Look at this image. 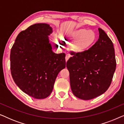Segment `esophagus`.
<instances>
[{
	"label": "esophagus",
	"mask_w": 124,
	"mask_h": 124,
	"mask_svg": "<svg viewBox=\"0 0 124 124\" xmlns=\"http://www.w3.org/2000/svg\"><path fill=\"white\" fill-rule=\"evenodd\" d=\"M69 57H70V56H69V55H66L65 56V60L66 62H67L68 60L69 59Z\"/></svg>",
	"instance_id": "obj_1"
}]
</instances>
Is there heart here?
<instances>
[{
	"mask_svg": "<svg viewBox=\"0 0 124 124\" xmlns=\"http://www.w3.org/2000/svg\"><path fill=\"white\" fill-rule=\"evenodd\" d=\"M61 39L69 43V50L74 54L85 53L95 44L97 35L94 31L86 28L75 29L64 32ZM60 43V42L59 41Z\"/></svg>",
	"mask_w": 124,
	"mask_h": 124,
	"instance_id": "heart-1",
	"label": "heart"
}]
</instances>
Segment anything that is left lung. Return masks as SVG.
<instances>
[{"label": "left lung", "mask_w": 124, "mask_h": 124, "mask_svg": "<svg viewBox=\"0 0 124 124\" xmlns=\"http://www.w3.org/2000/svg\"><path fill=\"white\" fill-rule=\"evenodd\" d=\"M94 46L85 53L74 54L67 62L70 87L76 97L92 99L104 93L111 84L116 62L112 42L103 30Z\"/></svg>", "instance_id": "obj_1"}]
</instances>
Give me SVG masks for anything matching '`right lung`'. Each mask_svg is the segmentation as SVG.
<instances>
[{
    "instance_id": "1",
    "label": "right lung",
    "mask_w": 124,
    "mask_h": 124,
    "mask_svg": "<svg viewBox=\"0 0 124 124\" xmlns=\"http://www.w3.org/2000/svg\"><path fill=\"white\" fill-rule=\"evenodd\" d=\"M52 27L35 23L16 37L10 54L12 78L18 87L35 99L50 95L57 74L65 68V54L52 51L49 35Z\"/></svg>"
}]
</instances>
